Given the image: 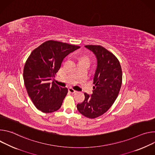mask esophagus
<instances>
[{
    "instance_id": "esophagus-1",
    "label": "esophagus",
    "mask_w": 155,
    "mask_h": 155,
    "mask_svg": "<svg viewBox=\"0 0 155 155\" xmlns=\"http://www.w3.org/2000/svg\"><path fill=\"white\" fill-rule=\"evenodd\" d=\"M68 91L70 92V93H71V94H74V93H76L77 91H75L74 89H73L72 87H70L68 89Z\"/></svg>"
}]
</instances>
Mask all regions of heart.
<instances>
[{"instance_id": "obj_1", "label": "heart", "mask_w": 155, "mask_h": 155, "mask_svg": "<svg viewBox=\"0 0 155 155\" xmlns=\"http://www.w3.org/2000/svg\"><path fill=\"white\" fill-rule=\"evenodd\" d=\"M85 59H87V58H82L81 59V60H85Z\"/></svg>"}]
</instances>
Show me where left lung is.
Returning a JSON list of instances; mask_svg holds the SVG:
<instances>
[{
  "instance_id": "obj_1",
  "label": "left lung",
  "mask_w": 155,
  "mask_h": 155,
  "mask_svg": "<svg viewBox=\"0 0 155 155\" xmlns=\"http://www.w3.org/2000/svg\"><path fill=\"white\" fill-rule=\"evenodd\" d=\"M94 54L97 66L94 78L93 94L84 93L85 99L77 105L80 113L94 119L106 113L114 104L122 84V70L117 58L100 45H85Z\"/></svg>"
}]
</instances>
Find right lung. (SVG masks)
I'll return each mask as SVG.
<instances>
[{"label": "right lung", "mask_w": 155, "mask_h": 155, "mask_svg": "<svg viewBox=\"0 0 155 155\" xmlns=\"http://www.w3.org/2000/svg\"><path fill=\"white\" fill-rule=\"evenodd\" d=\"M79 46L56 41H48L34 49L23 70L25 87L35 107L44 113H52L61 106L68 93L54 81L63 59Z\"/></svg>", "instance_id": "add662e5"}]
</instances>
